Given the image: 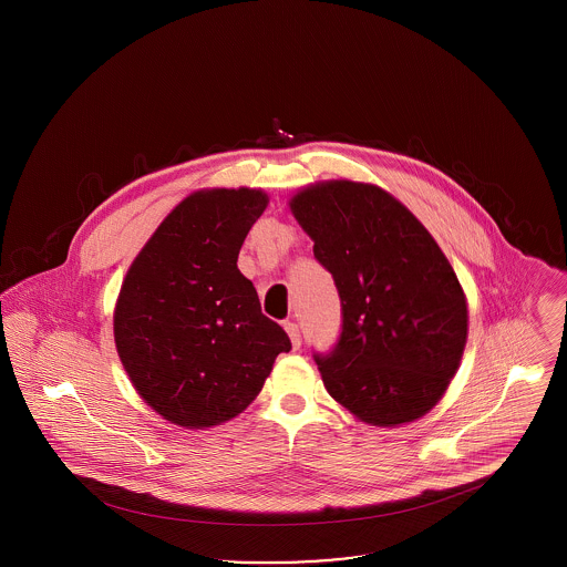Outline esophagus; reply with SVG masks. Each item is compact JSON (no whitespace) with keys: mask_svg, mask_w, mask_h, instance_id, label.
Masks as SVG:
<instances>
[{"mask_svg":"<svg viewBox=\"0 0 567 567\" xmlns=\"http://www.w3.org/2000/svg\"><path fill=\"white\" fill-rule=\"evenodd\" d=\"M285 329H287V333H289V338H291V344H293V349H299V347H301V333H299V324L293 323V321H287V323H285Z\"/></svg>","mask_w":567,"mask_h":567,"instance_id":"esophagus-1","label":"esophagus"}]
</instances>
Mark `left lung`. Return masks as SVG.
<instances>
[{
	"instance_id": "1",
	"label": "left lung",
	"mask_w": 567,
	"mask_h": 567,
	"mask_svg": "<svg viewBox=\"0 0 567 567\" xmlns=\"http://www.w3.org/2000/svg\"><path fill=\"white\" fill-rule=\"evenodd\" d=\"M289 206L342 303L333 351L315 354L327 393L378 427L421 419L449 389L467 340V301L449 259L377 185L317 183Z\"/></svg>"
}]
</instances>
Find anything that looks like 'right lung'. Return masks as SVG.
<instances>
[{
	"instance_id": "obj_1",
	"label": "right lung",
	"mask_w": 567,
	"mask_h": 567,
	"mask_svg": "<svg viewBox=\"0 0 567 567\" xmlns=\"http://www.w3.org/2000/svg\"><path fill=\"white\" fill-rule=\"evenodd\" d=\"M266 206L259 189L190 193L123 280L116 351L140 398L169 423L202 430L238 416L276 357L291 351L238 270L244 238Z\"/></svg>"
}]
</instances>
